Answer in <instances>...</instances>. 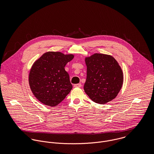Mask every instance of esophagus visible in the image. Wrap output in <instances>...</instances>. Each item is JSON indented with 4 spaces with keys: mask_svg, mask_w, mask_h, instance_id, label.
<instances>
[{
    "mask_svg": "<svg viewBox=\"0 0 154 154\" xmlns=\"http://www.w3.org/2000/svg\"><path fill=\"white\" fill-rule=\"evenodd\" d=\"M74 87H77V88H81L82 87V85H81V84H75Z\"/></svg>",
    "mask_w": 154,
    "mask_h": 154,
    "instance_id": "34e87169",
    "label": "esophagus"
}]
</instances>
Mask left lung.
<instances>
[{
	"instance_id": "8db88e82",
	"label": "left lung",
	"mask_w": 154,
	"mask_h": 154,
	"mask_svg": "<svg viewBox=\"0 0 154 154\" xmlns=\"http://www.w3.org/2000/svg\"><path fill=\"white\" fill-rule=\"evenodd\" d=\"M87 79L84 89L95 103L104 104L115 98L121 89L123 72L110 55L95 53L85 59Z\"/></svg>"
}]
</instances>
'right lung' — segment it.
Listing matches in <instances>:
<instances>
[{
  "label": "right lung",
  "instance_id": "right-lung-1",
  "mask_svg": "<svg viewBox=\"0 0 154 154\" xmlns=\"http://www.w3.org/2000/svg\"><path fill=\"white\" fill-rule=\"evenodd\" d=\"M73 57L60 52H47L34 63L29 75V84L38 101L54 107L65 98L72 85L65 67Z\"/></svg>",
  "mask_w": 154,
  "mask_h": 154
}]
</instances>
